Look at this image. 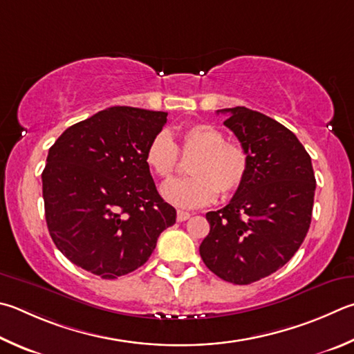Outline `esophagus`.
Wrapping results in <instances>:
<instances>
[{
	"instance_id": "34e87169",
	"label": "esophagus",
	"mask_w": 354,
	"mask_h": 354,
	"mask_svg": "<svg viewBox=\"0 0 354 354\" xmlns=\"http://www.w3.org/2000/svg\"><path fill=\"white\" fill-rule=\"evenodd\" d=\"M190 216H192V214H189V212H185V210H178V214H176V220H178V221H185V220H189Z\"/></svg>"
}]
</instances>
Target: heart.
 <instances>
[{
    "mask_svg": "<svg viewBox=\"0 0 354 354\" xmlns=\"http://www.w3.org/2000/svg\"><path fill=\"white\" fill-rule=\"evenodd\" d=\"M178 153L192 158L190 176L167 183L162 196L181 209H196L214 203L218 194L230 196L248 178L249 155L243 145L227 142L218 128L196 124L184 128L178 144L167 133H159L145 150V164L159 179H170L178 167Z\"/></svg>",
    "mask_w": 354,
    "mask_h": 354,
    "instance_id": "heart-1",
    "label": "heart"
}]
</instances>
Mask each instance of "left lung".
I'll list each match as a JSON object with an SVG mask.
<instances>
[{
	"mask_svg": "<svg viewBox=\"0 0 354 354\" xmlns=\"http://www.w3.org/2000/svg\"><path fill=\"white\" fill-rule=\"evenodd\" d=\"M224 120L246 149L249 171L230 203L207 212L209 235L199 255L212 272L234 285L265 279L292 259L311 224V158L292 131L246 106L226 108Z\"/></svg>",
	"mask_w": 354,
	"mask_h": 354,
	"instance_id": "1",
	"label": "left lung"
}]
</instances>
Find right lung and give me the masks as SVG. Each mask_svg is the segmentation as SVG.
Here are the masks:
<instances>
[{
	"mask_svg": "<svg viewBox=\"0 0 354 354\" xmlns=\"http://www.w3.org/2000/svg\"><path fill=\"white\" fill-rule=\"evenodd\" d=\"M167 113L111 106L63 131L41 173L44 215L57 249L111 280L150 259L176 210L158 194L145 150Z\"/></svg>",
	"mask_w": 354,
	"mask_h": 354,
	"instance_id": "obj_1",
	"label": "right lung"
}]
</instances>
